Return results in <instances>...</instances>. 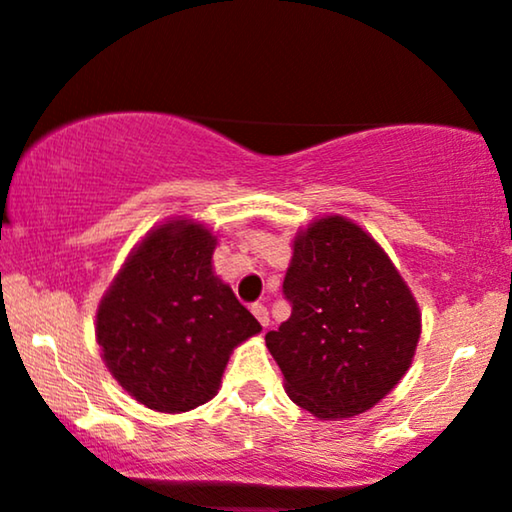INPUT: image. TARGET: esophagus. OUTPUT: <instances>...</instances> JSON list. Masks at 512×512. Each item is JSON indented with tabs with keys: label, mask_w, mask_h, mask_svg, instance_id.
Here are the masks:
<instances>
[{
	"label": "esophagus",
	"mask_w": 512,
	"mask_h": 512,
	"mask_svg": "<svg viewBox=\"0 0 512 512\" xmlns=\"http://www.w3.org/2000/svg\"><path fill=\"white\" fill-rule=\"evenodd\" d=\"M252 316L260 320L262 327L269 325V311H267V306H264V304H255V306H252Z\"/></svg>",
	"instance_id": "obj_1"
}]
</instances>
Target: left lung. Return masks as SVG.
<instances>
[{"label": "left lung", "instance_id": "8db88e82", "mask_svg": "<svg viewBox=\"0 0 512 512\" xmlns=\"http://www.w3.org/2000/svg\"><path fill=\"white\" fill-rule=\"evenodd\" d=\"M283 292L290 318L264 339L290 400L313 417L372 410L410 370L419 304L386 250L349 217L323 215L297 231Z\"/></svg>", "mask_w": 512, "mask_h": 512}]
</instances>
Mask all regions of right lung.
Returning a JSON list of instances; mask_svg holds the SVG:
<instances>
[{"label":"right lung","mask_w":512,"mask_h":512,"mask_svg":"<svg viewBox=\"0 0 512 512\" xmlns=\"http://www.w3.org/2000/svg\"><path fill=\"white\" fill-rule=\"evenodd\" d=\"M217 236L168 217L128 252L98 311L95 339L119 386L154 412L213 400L236 346L262 325L213 269Z\"/></svg>","instance_id":"right-lung-1"}]
</instances>
